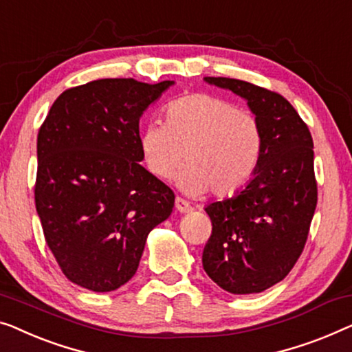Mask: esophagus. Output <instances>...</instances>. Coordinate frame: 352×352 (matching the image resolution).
<instances>
[{
    "mask_svg": "<svg viewBox=\"0 0 352 352\" xmlns=\"http://www.w3.org/2000/svg\"><path fill=\"white\" fill-rule=\"evenodd\" d=\"M175 206L179 212H190L192 211V206L188 205V201H186L184 198H181V197H176Z\"/></svg>",
    "mask_w": 352,
    "mask_h": 352,
    "instance_id": "1",
    "label": "esophagus"
}]
</instances>
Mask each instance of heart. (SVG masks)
Returning a JSON list of instances; mask_svg holds the SVG:
<instances>
[{"label": "heart", "instance_id": "heart-1", "mask_svg": "<svg viewBox=\"0 0 352 352\" xmlns=\"http://www.w3.org/2000/svg\"><path fill=\"white\" fill-rule=\"evenodd\" d=\"M263 149L257 117L210 94H192L171 101L165 124L146 125L140 151L146 170L166 181L177 168V186L190 195H236L256 175Z\"/></svg>", "mask_w": 352, "mask_h": 352}]
</instances>
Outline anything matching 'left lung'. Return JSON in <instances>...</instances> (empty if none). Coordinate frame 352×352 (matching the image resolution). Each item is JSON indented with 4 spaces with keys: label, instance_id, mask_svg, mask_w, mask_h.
Wrapping results in <instances>:
<instances>
[{
    "label": "left lung",
    "instance_id": "8db88e82",
    "mask_svg": "<svg viewBox=\"0 0 352 352\" xmlns=\"http://www.w3.org/2000/svg\"><path fill=\"white\" fill-rule=\"evenodd\" d=\"M248 101L262 129L261 164L241 192L205 208L212 232L203 268L230 294H258L287 276L307 243L316 203L313 138L276 91L230 78H205Z\"/></svg>",
    "mask_w": 352,
    "mask_h": 352
}]
</instances>
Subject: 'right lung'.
I'll list each match as a JSON object with an SVG mask.
<instances>
[{"instance_id": "obj_1", "label": "right lung", "mask_w": 352, "mask_h": 352, "mask_svg": "<svg viewBox=\"0 0 352 352\" xmlns=\"http://www.w3.org/2000/svg\"><path fill=\"white\" fill-rule=\"evenodd\" d=\"M98 79L65 90L38 133L34 201L71 283L111 292L133 278L175 193L142 166L140 117L173 85Z\"/></svg>"}]
</instances>
